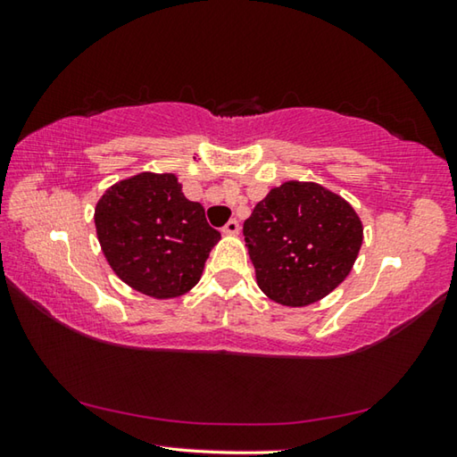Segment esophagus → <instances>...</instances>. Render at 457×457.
<instances>
[{"label":"esophagus","mask_w":457,"mask_h":457,"mask_svg":"<svg viewBox=\"0 0 457 457\" xmlns=\"http://www.w3.org/2000/svg\"><path fill=\"white\" fill-rule=\"evenodd\" d=\"M223 234L228 236H237L239 234V221L237 220H229L226 226H223Z\"/></svg>","instance_id":"esophagus-1"}]
</instances>
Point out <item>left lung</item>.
<instances>
[{"mask_svg": "<svg viewBox=\"0 0 457 457\" xmlns=\"http://www.w3.org/2000/svg\"><path fill=\"white\" fill-rule=\"evenodd\" d=\"M260 290L284 306H308L349 276L362 223L337 193L288 181L268 193L244 221Z\"/></svg>", "mask_w": 457, "mask_h": 457, "instance_id": "obj_1", "label": "left lung"}]
</instances>
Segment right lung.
Returning <instances> with one entry per match:
<instances>
[{"mask_svg":"<svg viewBox=\"0 0 457 457\" xmlns=\"http://www.w3.org/2000/svg\"><path fill=\"white\" fill-rule=\"evenodd\" d=\"M95 223L111 268L153 298L191 290L221 237L207 223L204 205L185 197L171 173H141L117 183L96 204Z\"/></svg>","mask_w":457,"mask_h":457,"instance_id":"right-lung-1","label":"right lung"}]
</instances>
